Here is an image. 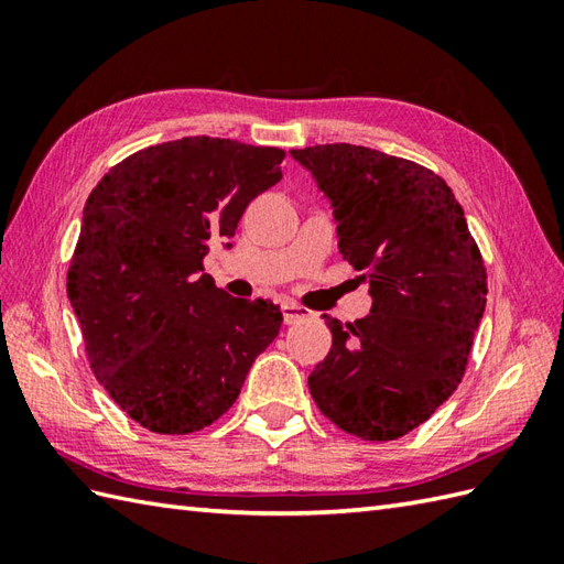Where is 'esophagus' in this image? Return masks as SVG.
<instances>
[{"mask_svg": "<svg viewBox=\"0 0 564 564\" xmlns=\"http://www.w3.org/2000/svg\"><path fill=\"white\" fill-rule=\"evenodd\" d=\"M281 313H283V322H285V325H295V322H301V319H305V317L310 315L305 307L295 305V303H283V305H281Z\"/></svg>", "mask_w": 564, "mask_h": 564, "instance_id": "34e87169", "label": "esophagus"}]
</instances>
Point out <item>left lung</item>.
<instances>
[{
	"instance_id": "obj_1",
	"label": "left lung",
	"mask_w": 564,
	"mask_h": 564,
	"mask_svg": "<svg viewBox=\"0 0 564 564\" xmlns=\"http://www.w3.org/2000/svg\"><path fill=\"white\" fill-rule=\"evenodd\" d=\"M291 152L329 196L341 257L373 295L346 327L325 315L332 349L310 394L346 434L394 441L460 386L487 303L480 247L426 166L346 142Z\"/></svg>"
}]
</instances>
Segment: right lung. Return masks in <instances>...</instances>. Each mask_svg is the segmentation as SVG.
I'll return each mask as SVG.
<instances>
[{
    "mask_svg": "<svg viewBox=\"0 0 564 564\" xmlns=\"http://www.w3.org/2000/svg\"><path fill=\"white\" fill-rule=\"evenodd\" d=\"M283 160L279 148L182 138L133 152L87 198L67 295L94 376L154 434L220 419L281 329L279 305L227 295L203 259L281 182Z\"/></svg>",
    "mask_w": 564,
    "mask_h": 564,
    "instance_id": "add662e5",
    "label": "right lung"
}]
</instances>
